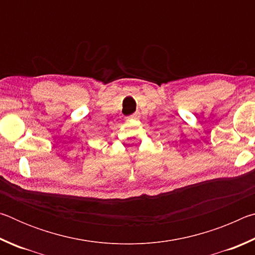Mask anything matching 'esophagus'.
Returning a JSON list of instances; mask_svg holds the SVG:
<instances>
[{
    "instance_id": "34e87169",
    "label": "esophagus",
    "mask_w": 255,
    "mask_h": 255,
    "mask_svg": "<svg viewBox=\"0 0 255 255\" xmlns=\"http://www.w3.org/2000/svg\"><path fill=\"white\" fill-rule=\"evenodd\" d=\"M138 117H139V114H138V112H135V114H132L130 116V118H132V119H137Z\"/></svg>"
}]
</instances>
